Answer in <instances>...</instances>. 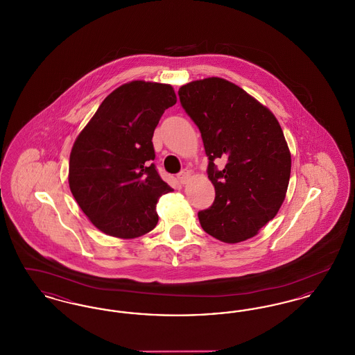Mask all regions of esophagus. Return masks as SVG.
<instances>
[{
    "mask_svg": "<svg viewBox=\"0 0 355 355\" xmlns=\"http://www.w3.org/2000/svg\"><path fill=\"white\" fill-rule=\"evenodd\" d=\"M189 178H190V171L187 169H184L180 174H178V181L182 184V185H185L186 182L189 181Z\"/></svg>",
    "mask_w": 355,
    "mask_h": 355,
    "instance_id": "1",
    "label": "esophagus"
}]
</instances>
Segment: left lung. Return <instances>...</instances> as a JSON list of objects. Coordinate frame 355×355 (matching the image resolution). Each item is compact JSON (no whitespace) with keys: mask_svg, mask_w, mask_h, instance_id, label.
<instances>
[{"mask_svg":"<svg viewBox=\"0 0 355 355\" xmlns=\"http://www.w3.org/2000/svg\"><path fill=\"white\" fill-rule=\"evenodd\" d=\"M198 126L216 189L213 205L198 211L203 230L226 243L255 236L275 217L286 196L291 157L274 114L243 89L211 77L178 90ZM225 162L218 170L215 162Z\"/></svg>","mask_w":355,"mask_h":355,"instance_id":"obj_1","label":"left lung"}]
</instances>
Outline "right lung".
<instances>
[{
  "mask_svg": "<svg viewBox=\"0 0 355 355\" xmlns=\"http://www.w3.org/2000/svg\"><path fill=\"white\" fill-rule=\"evenodd\" d=\"M175 102L170 85H122L77 137L69 162L70 191L102 233L135 238L155 227L157 202L173 189L153 164V135Z\"/></svg>",
  "mask_w": 355,
  "mask_h": 355,
  "instance_id": "1",
  "label": "right lung"
}]
</instances>
